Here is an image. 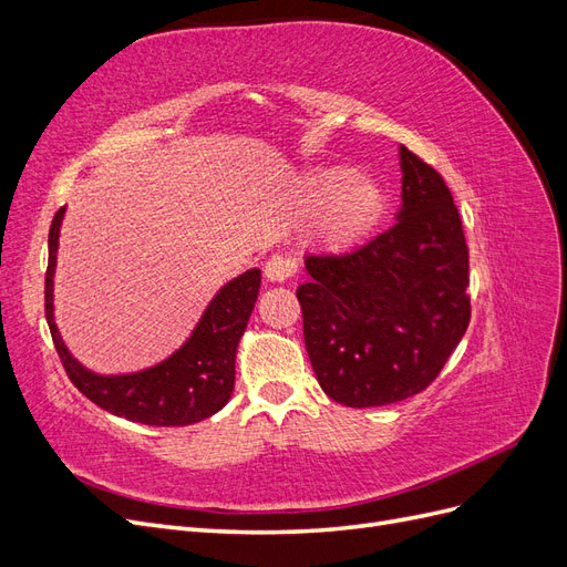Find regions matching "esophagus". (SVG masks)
<instances>
[{
	"label": "esophagus",
	"instance_id": "obj_1",
	"mask_svg": "<svg viewBox=\"0 0 567 567\" xmlns=\"http://www.w3.org/2000/svg\"><path fill=\"white\" fill-rule=\"evenodd\" d=\"M296 269H298V265H296L293 257L271 255L269 260L265 262V277L271 284H284V281H288L290 277H293Z\"/></svg>",
	"mask_w": 567,
	"mask_h": 567
}]
</instances>
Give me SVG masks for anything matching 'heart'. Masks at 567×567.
<instances>
[{
  "label": "heart",
  "mask_w": 567,
  "mask_h": 567,
  "mask_svg": "<svg viewBox=\"0 0 567 567\" xmlns=\"http://www.w3.org/2000/svg\"><path fill=\"white\" fill-rule=\"evenodd\" d=\"M310 194L317 203H326L319 234L333 248H346L367 234L385 205L381 186L357 177L350 167L323 169L312 179Z\"/></svg>",
  "instance_id": "b5f03b06"
}]
</instances>
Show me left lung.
<instances>
[{"instance_id": "obj_1", "label": "left lung", "mask_w": 567, "mask_h": 567, "mask_svg": "<svg viewBox=\"0 0 567 567\" xmlns=\"http://www.w3.org/2000/svg\"><path fill=\"white\" fill-rule=\"evenodd\" d=\"M398 221L346 255H310L298 286L321 390L367 409L431 385L471 321L468 246L437 169L400 146Z\"/></svg>"}]
</instances>
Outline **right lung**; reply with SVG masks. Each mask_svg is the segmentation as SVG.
<instances>
[{
  "label": "right lung",
  "instance_id": "1",
  "mask_svg": "<svg viewBox=\"0 0 567 567\" xmlns=\"http://www.w3.org/2000/svg\"><path fill=\"white\" fill-rule=\"evenodd\" d=\"M63 215L65 208L54 215L49 229L44 312L68 379L96 406L134 423L192 425L217 414L234 392L238 340L260 293L262 271L248 269L221 286L184 346L156 367L101 375L78 362L54 321V274Z\"/></svg>",
  "mask_w": 567,
  "mask_h": 567
}]
</instances>
